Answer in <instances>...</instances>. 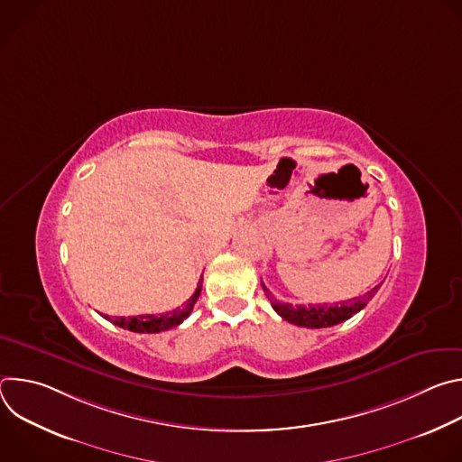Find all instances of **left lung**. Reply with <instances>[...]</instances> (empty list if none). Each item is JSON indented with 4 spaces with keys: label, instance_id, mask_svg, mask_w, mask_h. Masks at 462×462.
I'll return each instance as SVG.
<instances>
[{
    "label": "left lung",
    "instance_id": "8db88e82",
    "mask_svg": "<svg viewBox=\"0 0 462 462\" xmlns=\"http://www.w3.org/2000/svg\"><path fill=\"white\" fill-rule=\"evenodd\" d=\"M382 285V283H380ZM380 285L373 287L371 291H367L364 296L347 300V301H338L333 305H292V303H283L280 300H276L273 296V292L265 287V283L261 282L263 291H265L267 298L271 300L273 309L287 321L300 325V327H309V328H321V327H333L338 325L346 319H349L351 316H355L356 312H360L367 301L378 292Z\"/></svg>",
    "mask_w": 462,
    "mask_h": 462
}]
</instances>
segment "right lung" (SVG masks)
<instances>
[{"instance_id": "right-lung-1", "label": "right lung", "mask_w": 462, "mask_h": 462, "mask_svg": "<svg viewBox=\"0 0 462 462\" xmlns=\"http://www.w3.org/2000/svg\"><path fill=\"white\" fill-rule=\"evenodd\" d=\"M201 289H203V278L199 280V283H197V289H195V292L191 294L189 300H186L180 307H177L170 312H162L159 316H155V314L129 316V318H124V316L109 318V316H106V319L113 321L115 325H118L122 328H127V331H134V333H148L150 335V333L168 331V328L177 327L179 323H182L189 316L197 298H199V294H201Z\"/></svg>"}]
</instances>
